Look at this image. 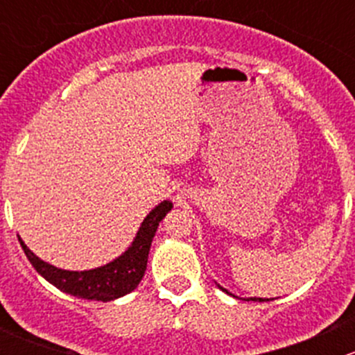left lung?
Segmentation results:
<instances>
[{
	"label": "left lung",
	"instance_id": "left-lung-1",
	"mask_svg": "<svg viewBox=\"0 0 355 355\" xmlns=\"http://www.w3.org/2000/svg\"><path fill=\"white\" fill-rule=\"evenodd\" d=\"M218 287H220V285H218ZM221 290H223V292H227V293H230V292H228V290L227 288H223V287H220ZM230 295H232V293H230ZM247 300H256V302H266V300L268 299H261V297H249V299H247Z\"/></svg>",
	"mask_w": 355,
	"mask_h": 355
}]
</instances>
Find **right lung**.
<instances>
[{
  "label": "right lung",
  "instance_id": "add662e5",
  "mask_svg": "<svg viewBox=\"0 0 355 355\" xmlns=\"http://www.w3.org/2000/svg\"><path fill=\"white\" fill-rule=\"evenodd\" d=\"M171 207H173V204L168 199L157 204L155 209L144 218V221L139 227L137 235L134 237L132 244L127 247V250L114 257L113 261L106 263L105 266L94 268V270H62V268L53 266V264L46 263L41 257L35 256L20 237L19 242L35 271L46 282L55 285L56 288L78 297V299L110 302V300L127 295L141 284L146 273V266H148V256L153 239H155L161 220L166 216L168 211H171Z\"/></svg>",
  "mask_w": 355,
  "mask_h": 355
}]
</instances>
